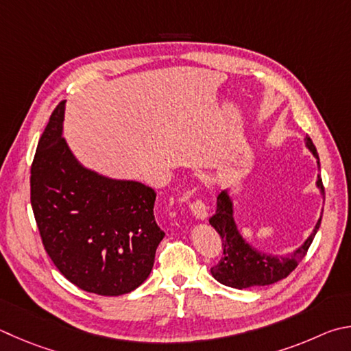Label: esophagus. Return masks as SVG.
<instances>
[{"label":"esophagus","instance_id":"1","mask_svg":"<svg viewBox=\"0 0 351 351\" xmlns=\"http://www.w3.org/2000/svg\"><path fill=\"white\" fill-rule=\"evenodd\" d=\"M190 210H192V213L196 219L204 221L208 218V208L202 199H196L190 204Z\"/></svg>","mask_w":351,"mask_h":351}]
</instances>
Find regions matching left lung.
<instances>
[{
  "label": "left lung",
  "instance_id": "obj_1",
  "mask_svg": "<svg viewBox=\"0 0 351 351\" xmlns=\"http://www.w3.org/2000/svg\"><path fill=\"white\" fill-rule=\"evenodd\" d=\"M305 145L317 159V167H321L316 147L308 136L305 138ZM316 186L319 187L321 193L324 195V186L319 175H317ZM321 219L322 216L317 221L313 233L298 250L289 256H271V254L258 252L241 237L233 219V201L228 196L227 190H222L216 197V212L208 219L221 237L222 258L218 264L210 269V271L218 282L239 290L248 289V287L270 285L281 281L296 269L301 259L307 254L308 247L313 242L317 228L321 226Z\"/></svg>",
  "mask_w": 351,
  "mask_h": 351
}]
</instances>
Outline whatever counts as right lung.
Segmentation results:
<instances>
[{
    "instance_id": "obj_1",
    "label": "right lung",
    "mask_w": 351,
    "mask_h": 351,
    "mask_svg": "<svg viewBox=\"0 0 351 351\" xmlns=\"http://www.w3.org/2000/svg\"><path fill=\"white\" fill-rule=\"evenodd\" d=\"M64 101L50 114L30 169V202L43 245L62 275L88 293L119 296L149 278L164 232L156 193L81 165L62 138Z\"/></svg>"
}]
</instances>
